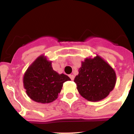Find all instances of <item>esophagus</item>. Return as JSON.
<instances>
[{
  "label": "esophagus",
  "instance_id": "obj_1",
  "mask_svg": "<svg viewBox=\"0 0 134 134\" xmlns=\"http://www.w3.org/2000/svg\"><path fill=\"white\" fill-rule=\"evenodd\" d=\"M69 77H70V78L71 79V80H73L74 78H75V76H74L73 75H70Z\"/></svg>",
  "mask_w": 134,
  "mask_h": 134
}]
</instances>
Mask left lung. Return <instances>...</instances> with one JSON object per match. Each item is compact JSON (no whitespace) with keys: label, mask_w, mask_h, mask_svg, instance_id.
I'll use <instances>...</instances> for the list:
<instances>
[{"label":"left lung","mask_w":134,"mask_h":134,"mask_svg":"<svg viewBox=\"0 0 134 134\" xmlns=\"http://www.w3.org/2000/svg\"><path fill=\"white\" fill-rule=\"evenodd\" d=\"M78 71L74 82L80 95L87 100H101L108 97L114 88L115 72L98 55L94 58H86L82 62Z\"/></svg>","instance_id":"left-lung-1"}]
</instances>
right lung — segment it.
Masks as SVG:
<instances>
[{
    "mask_svg": "<svg viewBox=\"0 0 134 134\" xmlns=\"http://www.w3.org/2000/svg\"><path fill=\"white\" fill-rule=\"evenodd\" d=\"M71 80L68 76L54 71L52 62L44 56L37 58L25 72L23 85L26 93L34 101L50 103L58 98L65 82Z\"/></svg>",
    "mask_w": 134,
    "mask_h": 134,
    "instance_id": "1",
    "label": "right lung"
}]
</instances>
